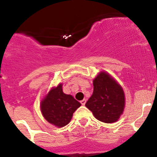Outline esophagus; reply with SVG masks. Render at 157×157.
Here are the masks:
<instances>
[{"label":"esophagus","mask_w":157,"mask_h":157,"mask_svg":"<svg viewBox=\"0 0 157 157\" xmlns=\"http://www.w3.org/2000/svg\"><path fill=\"white\" fill-rule=\"evenodd\" d=\"M86 100H85V99H83V100H81V101H80V103L82 104V105H84L85 104H86Z\"/></svg>","instance_id":"esophagus-1"}]
</instances>
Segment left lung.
Returning a JSON list of instances; mask_svg holds the SVG:
<instances>
[{"mask_svg": "<svg viewBox=\"0 0 157 157\" xmlns=\"http://www.w3.org/2000/svg\"><path fill=\"white\" fill-rule=\"evenodd\" d=\"M94 91L86 106L95 118L105 123L116 122L122 113L125 96L121 86L105 72L94 80Z\"/></svg>", "mask_w": 157, "mask_h": 157, "instance_id": "left-lung-1", "label": "left lung"}]
</instances>
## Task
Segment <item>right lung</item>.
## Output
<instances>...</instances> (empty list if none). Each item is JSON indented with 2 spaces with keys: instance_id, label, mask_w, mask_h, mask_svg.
Returning a JSON list of instances; mask_svg holds the SVG:
<instances>
[{
  "instance_id": "1",
  "label": "right lung",
  "mask_w": 157,
  "mask_h": 157,
  "mask_svg": "<svg viewBox=\"0 0 157 157\" xmlns=\"http://www.w3.org/2000/svg\"><path fill=\"white\" fill-rule=\"evenodd\" d=\"M81 105L71 95L63 92L62 84L54 88L41 102V111L49 123L63 127L71 120L74 112Z\"/></svg>"
}]
</instances>
